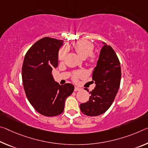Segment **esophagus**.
<instances>
[{"label":"esophagus","instance_id":"esophagus-1","mask_svg":"<svg viewBox=\"0 0 148 148\" xmlns=\"http://www.w3.org/2000/svg\"><path fill=\"white\" fill-rule=\"evenodd\" d=\"M80 90H81V88H79V87H75L74 88V91H78Z\"/></svg>","mask_w":148,"mask_h":148}]
</instances>
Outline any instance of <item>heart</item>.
I'll return each mask as SVG.
<instances>
[{"instance_id": "obj_1", "label": "heart", "mask_w": 148, "mask_h": 148, "mask_svg": "<svg viewBox=\"0 0 148 148\" xmlns=\"http://www.w3.org/2000/svg\"><path fill=\"white\" fill-rule=\"evenodd\" d=\"M73 47L76 51V52L82 58H85L88 57V61L91 64H94L97 60V56L95 54L93 53L94 46L93 45L88 41H76L73 43ZM68 49L66 47H62L58 52V58L59 60H64L66 55ZM84 72L83 71H78L75 72L73 79L76 80L78 77L83 75Z\"/></svg>"}]
</instances>
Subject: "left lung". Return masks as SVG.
Masks as SVG:
<instances>
[{
	"mask_svg": "<svg viewBox=\"0 0 148 148\" xmlns=\"http://www.w3.org/2000/svg\"><path fill=\"white\" fill-rule=\"evenodd\" d=\"M104 44L93 72L94 90L90 91L89 101L79 105L81 111L87 116H95L106 112L114 101L120 87V61L113 49Z\"/></svg>",
	"mask_w": 148,
	"mask_h": 148,
	"instance_id": "1",
	"label": "left lung"
}]
</instances>
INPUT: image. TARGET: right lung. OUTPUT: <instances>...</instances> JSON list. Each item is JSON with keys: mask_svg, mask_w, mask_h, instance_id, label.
<instances>
[{"mask_svg": "<svg viewBox=\"0 0 148 148\" xmlns=\"http://www.w3.org/2000/svg\"><path fill=\"white\" fill-rule=\"evenodd\" d=\"M63 43L62 40L43 37L29 48L23 60L22 76L25 95L33 107L46 116L61 114L66 99L74 90L71 84L59 85L52 76Z\"/></svg>", "mask_w": 148, "mask_h": 148, "instance_id": "add662e5", "label": "right lung"}]
</instances>
